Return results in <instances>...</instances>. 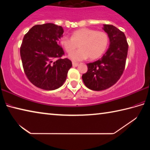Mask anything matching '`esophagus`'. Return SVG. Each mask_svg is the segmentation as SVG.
Segmentation results:
<instances>
[{"mask_svg":"<svg viewBox=\"0 0 150 150\" xmlns=\"http://www.w3.org/2000/svg\"><path fill=\"white\" fill-rule=\"evenodd\" d=\"M72 65H73V67H77V66L79 65L78 63H74V62H73V63H72Z\"/></svg>","mask_w":150,"mask_h":150,"instance_id":"obj_1","label":"esophagus"}]
</instances>
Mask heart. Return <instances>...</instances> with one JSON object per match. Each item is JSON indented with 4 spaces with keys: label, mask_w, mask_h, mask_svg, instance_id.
<instances>
[{
    "label": "heart",
    "mask_w": 150,
    "mask_h": 150,
    "mask_svg": "<svg viewBox=\"0 0 150 150\" xmlns=\"http://www.w3.org/2000/svg\"><path fill=\"white\" fill-rule=\"evenodd\" d=\"M109 44L108 35L105 32L83 28L73 32L71 38L62 36L59 44L67 53H71L77 45L80 49L69 54L68 57L77 62L86 59H96L105 54Z\"/></svg>",
    "instance_id": "obj_1"
}]
</instances>
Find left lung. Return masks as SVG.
<instances>
[{"label": "left lung", "instance_id": "8db88e82", "mask_svg": "<svg viewBox=\"0 0 150 150\" xmlns=\"http://www.w3.org/2000/svg\"><path fill=\"white\" fill-rule=\"evenodd\" d=\"M103 29L108 35V49L100 59L87 63V72L82 76L86 87L97 91L110 87L120 78L128 50L124 32L112 25L104 24Z\"/></svg>", "mask_w": 150, "mask_h": 150}]
</instances>
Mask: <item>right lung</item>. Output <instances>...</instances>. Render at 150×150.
<instances>
[{
	"label": "right lung",
	"instance_id": "obj_1",
	"mask_svg": "<svg viewBox=\"0 0 150 150\" xmlns=\"http://www.w3.org/2000/svg\"><path fill=\"white\" fill-rule=\"evenodd\" d=\"M62 26L52 23L35 25L25 34L20 56L26 77L35 87L52 91L62 87L72 63L58 59L64 55L59 45L63 36Z\"/></svg>",
	"mask_w": 150,
	"mask_h": 150
}]
</instances>
